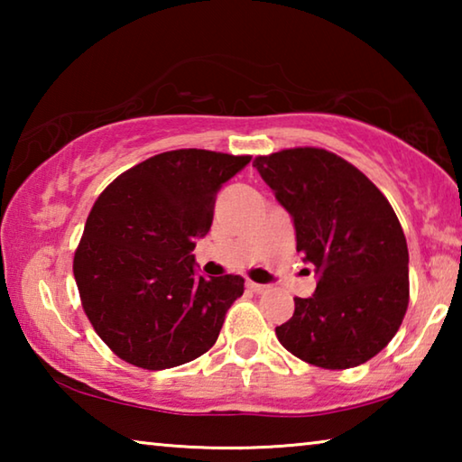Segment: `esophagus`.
I'll list each match as a JSON object with an SVG mask.
<instances>
[{
	"label": "esophagus",
	"mask_w": 462,
	"mask_h": 462,
	"mask_svg": "<svg viewBox=\"0 0 462 462\" xmlns=\"http://www.w3.org/2000/svg\"><path fill=\"white\" fill-rule=\"evenodd\" d=\"M246 287L250 289V291H254V293H264L269 289V285H263V283H254V281H248L246 283Z\"/></svg>",
	"instance_id": "obj_1"
}]
</instances>
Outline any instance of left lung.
Returning a JSON list of instances; mask_svg holds the SVG:
<instances>
[{"label": "left lung", "mask_w": 462, "mask_h": 462, "mask_svg": "<svg viewBox=\"0 0 462 462\" xmlns=\"http://www.w3.org/2000/svg\"><path fill=\"white\" fill-rule=\"evenodd\" d=\"M277 201L291 216L297 253L316 269L311 297L275 328L289 353L322 369L369 361L400 330L410 301L408 242L385 195L361 171L324 148L256 156Z\"/></svg>", "instance_id": "1"}]
</instances>
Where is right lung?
I'll list each match as a JSON object with an SVG mask.
<instances>
[{
	"mask_svg": "<svg viewBox=\"0 0 462 462\" xmlns=\"http://www.w3.org/2000/svg\"><path fill=\"white\" fill-rule=\"evenodd\" d=\"M248 162L199 148L162 152L93 203L73 273L91 326L122 361L162 371L216 344L245 279L203 277L191 253L212 226L217 191Z\"/></svg>",
	"mask_w": 462,
	"mask_h": 462,
	"instance_id": "right-lung-1",
	"label": "right lung"
}]
</instances>
